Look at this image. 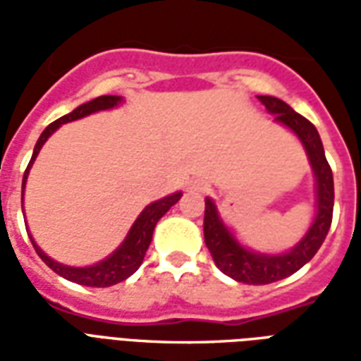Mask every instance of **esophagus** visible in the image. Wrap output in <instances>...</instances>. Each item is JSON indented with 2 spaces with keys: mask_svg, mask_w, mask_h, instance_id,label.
<instances>
[{
  "mask_svg": "<svg viewBox=\"0 0 361 361\" xmlns=\"http://www.w3.org/2000/svg\"><path fill=\"white\" fill-rule=\"evenodd\" d=\"M188 189H191V191H204L207 183L203 180H191L188 181Z\"/></svg>",
  "mask_w": 361,
  "mask_h": 361,
  "instance_id": "obj_1",
  "label": "esophagus"
}]
</instances>
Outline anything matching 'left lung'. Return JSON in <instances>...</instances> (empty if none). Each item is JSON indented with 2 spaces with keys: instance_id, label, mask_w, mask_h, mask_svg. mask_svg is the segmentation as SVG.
<instances>
[{
  "instance_id": "obj_1",
  "label": "left lung",
  "mask_w": 361,
  "mask_h": 361,
  "mask_svg": "<svg viewBox=\"0 0 361 361\" xmlns=\"http://www.w3.org/2000/svg\"><path fill=\"white\" fill-rule=\"evenodd\" d=\"M257 98L267 110L274 114V121L288 127L302 141L315 176L317 212L310 230L292 250L280 255H267L243 247L222 222L214 201L204 199V243L211 251L212 261L226 276L243 284H271L294 274L307 261H311L329 234L334 204L333 172L326 162L323 142L315 126L292 110L280 98L274 96H257Z\"/></svg>"
}]
</instances>
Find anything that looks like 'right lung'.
Masks as SVG:
<instances>
[{
	"label": "right lung",
	"instance_id": "right-lung-1",
	"mask_svg": "<svg viewBox=\"0 0 361 361\" xmlns=\"http://www.w3.org/2000/svg\"><path fill=\"white\" fill-rule=\"evenodd\" d=\"M121 96H98L94 100H90L87 104H81L79 108H75L71 114H66V116H61L59 119H56L54 123L46 127L40 135V139L36 141L35 152H32V158H30V162H28L27 170H25V176H23V191H25V183H27L28 172H30V166L38 157V152L42 149V145L48 141V137H50L59 126H63V123H69V121H75V119H81L85 116H90V114H94V111L100 110H110V108H116L118 104H121ZM25 195V193H23ZM181 191L178 193H172V195L164 197V199H160V201H154V203H150L149 207H145V211L137 216V220L133 222V226L131 230L127 232L126 240L121 242L118 250L114 251L111 255L100 261V263H96V265L90 267H67L61 265L58 261H54L50 259L46 253H44L38 245H36L35 238L32 235H28L30 238V242L35 245L36 253L40 255L46 265L50 267L51 271L58 272L59 276H63V279L71 280V282H77V284H82V286H92V288H108L114 286V284H118L121 280L129 279L131 274H133L139 267H141L142 259H145V253L149 250L150 240H152V232H154V226H157V222L162 216H164L166 212L170 211V207L180 201ZM28 232V230H27Z\"/></svg>",
	"mask_w": 361,
	"mask_h": 361
}]
</instances>
